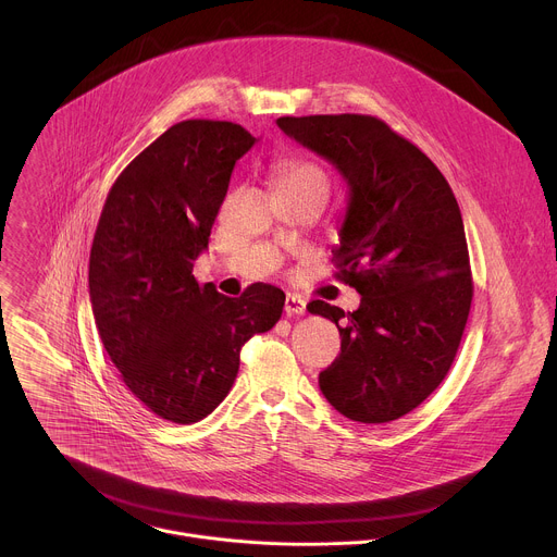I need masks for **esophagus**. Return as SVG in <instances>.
<instances>
[{"instance_id": "1", "label": "esophagus", "mask_w": 557, "mask_h": 557, "mask_svg": "<svg viewBox=\"0 0 557 557\" xmlns=\"http://www.w3.org/2000/svg\"><path fill=\"white\" fill-rule=\"evenodd\" d=\"M284 310L288 314H304L306 312V299L301 295H297V293H286Z\"/></svg>"}]
</instances>
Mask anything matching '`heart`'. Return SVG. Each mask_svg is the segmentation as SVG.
Segmentation results:
<instances>
[{
  "mask_svg": "<svg viewBox=\"0 0 557 557\" xmlns=\"http://www.w3.org/2000/svg\"><path fill=\"white\" fill-rule=\"evenodd\" d=\"M277 188L288 185H325V174L310 161L304 159H282L273 165Z\"/></svg>",
  "mask_w": 557,
  "mask_h": 557,
  "instance_id": "b5f03b06",
  "label": "heart"
}]
</instances>
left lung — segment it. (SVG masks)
I'll return each mask as SVG.
<instances>
[{
    "mask_svg": "<svg viewBox=\"0 0 557 557\" xmlns=\"http://www.w3.org/2000/svg\"><path fill=\"white\" fill-rule=\"evenodd\" d=\"M277 126L327 159L349 188L332 260L360 306L345 314L308 304L341 334L319 387L354 422L398 420L446 379L468 321L472 273L457 199L440 168L379 117L304 115Z\"/></svg>",
    "mask_w": 557,
    "mask_h": 557,
    "instance_id": "obj_1",
    "label": "left lung"
}]
</instances>
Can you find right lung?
<instances>
[{
	"instance_id": "right-lung-1",
	"label": "right lung",
	"mask_w": 557,
	"mask_h": 557,
	"mask_svg": "<svg viewBox=\"0 0 557 557\" xmlns=\"http://www.w3.org/2000/svg\"><path fill=\"white\" fill-rule=\"evenodd\" d=\"M253 144L234 122L170 126L115 178L96 227L89 299L102 345L128 392L174 424L208 418L236 381L243 345L282 317L286 295L271 284L225 297L193 275Z\"/></svg>"
}]
</instances>
